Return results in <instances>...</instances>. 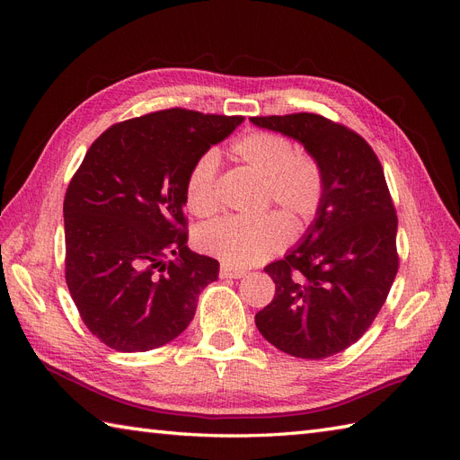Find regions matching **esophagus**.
I'll return each mask as SVG.
<instances>
[{"label":"esophagus","mask_w":460,"mask_h":460,"mask_svg":"<svg viewBox=\"0 0 460 460\" xmlns=\"http://www.w3.org/2000/svg\"><path fill=\"white\" fill-rule=\"evenodd\" d=\"M242 276H245V270H242V269L228 267V264H222V267H220L222 280H226V278H242Z\"/></svg>","instance_id":"34e87169"}]
</instances>
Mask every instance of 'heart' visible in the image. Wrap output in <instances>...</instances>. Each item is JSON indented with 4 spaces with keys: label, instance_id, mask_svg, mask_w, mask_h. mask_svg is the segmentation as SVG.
I'll list each match as a JSON object with an SVG mask.
<instances>
[{
    "label": "heart",
    "instance_id": "obj_1",
    "mask_svg": "<svg viewBox=\"0 0 460 460\" xmlns=\"http://www.w3.org/2000/svg\"><path fill=\"white\" fill-rule=\"evenodd\" d=\"M232 155L262 176L264 203H276L303 228L320 213L326 198V171L318 157L299 151L291 137L252 130L230 146ZM218 155L213 149L203 151L190 164L184 191L186 205L193 215H211L217 205ZM291 238V228L278 213L259 217H225L198 232L203 252L218 257L228 267H253L282 252Z\"/></svg>",
    "mask_w": 460,
    "mask_h": 460
}]
</instances>
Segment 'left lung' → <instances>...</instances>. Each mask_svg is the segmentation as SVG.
Here are the masks:
<instances>
[{
	"mask_svg": "<svg viewBox=\"0 0 460 460\" xmlns=\"http://www.w3.org/2000/svg\"><path fill=\"white\" fill-rule=\"evenodd\" d=\"M249 120L301 142L326 171V198L303 242L264 267L276 294L255 324L288 355L332 357L363 338L399 269L397 215L382 163L363 136L326 117Z\"/></svg>",
	"mask_w": 460,
	"mask_h": 460,
	"instance_id": "left-lung-1",
	"label": "left lung"
}]
</instances>
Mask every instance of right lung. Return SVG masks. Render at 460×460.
I'll return each mask as SVG.
<instances>
[{
    "mask_svg": "<svg viewBox=\"0 0 460 460\" xmlns=\"http://www.w3.org/2000/svg\"><path fill=\"white\" fill-rule=\"evenodd\" d=\"M243 117L182 107L109 127L65 193V280L86 328L120 353L182 333L218 261L188 249L190 164ZM175 255V261L168 259Z\"/></svg>",
    "mask_w": 460,
    "mask_h": 460,
    "instance_id": "1",
    "label": "right lung"
}]
</instances>
